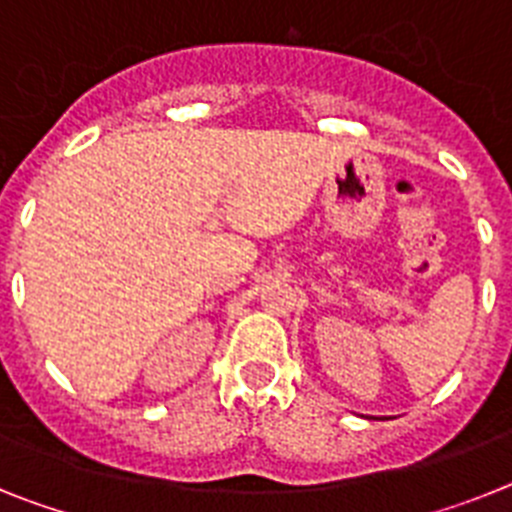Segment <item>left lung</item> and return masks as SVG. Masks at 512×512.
I'll return each mask as SVG.
<instances>
[{
  "mask_svg": "<svg viewBox=\"0 0 512 512\" xmlns=\"http://www.w3.org/2000/svg\"><path fill=\"white\" fill-rule=\"evenodd\" d=\"M384 420H389V417H384Z\"/></svg>",
  "mask_w": 512,
  "mask_h": 512,
  "instance_id": "obj_1",
  "label": "left lung"
}]
</instances>
